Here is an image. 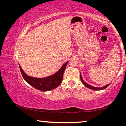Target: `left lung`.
<instances>
[{"instance_id":"1","label":"left lung","mask_w":126,"mask_h":126,"mask_svg":"<svg viewBox=\"0 0 126 126\" xmlns=\"http://www.w3.org/2000/svg\"><path fill=\"white\" fill-rule=\"evenodd\" d=\"M80 80H81V82H82V83L85 86H86V87H87V88H88L89 89H92V90H94V91H99V90H103V89H106V88H107V87L110 86V84H107L106 85V86H104L103 87H93V86H91V85H89L88 84H87V83H86L84 82V81L82 79V75H81V74L80 73Z\"/></svg>"}]
</instances>
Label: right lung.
<instances>
[{
	"instance_id": "1",
	"label": "right lung",
	"mask_w": 126,
	"mask_h": 126,
	"mask_svg": "<svg viewBox=\"0 0 126 126\" xmlns=\"http://www.w3.org/2000/svg\"><path fill=\"white\" fill-rule=\"evenodd\" d=\"M68 62L64 64L61 69L56 73L52 76L46 78H34L29 77L23 71L22 68L19 65V68L23 78L26 82L34 88L38 90L44 91H49L58 87L62 82L63 73Z\"/></svg>"
}]
</instances>
